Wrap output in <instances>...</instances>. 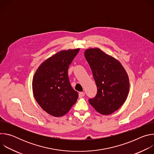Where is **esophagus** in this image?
I'll use <instances>...</instances> for the list:
<instances>
[{
    "label": "esophagus",
    "mask_w": 154,
    "mask_h": 154,
    "mask_svg": "<svg viewBox=\"0 0 154 154\" xmlns=\"http://www.w3.org/2000/svg\"><path fill=\"white\" fill-rule=\"evenodd\" d=\"M84 96H85V93H84L83 92H80V93H79V97H80V98H81V97H83Z\"/></svg>",
    "instance_id": "34e87169"
}]
</instances>
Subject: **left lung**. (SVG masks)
<instances>
[{"instance_id":"left-lung-1","label":"left lung","mask_w":154,"mask_h":154,"mask_svg":"<svg viewBox=\"0 0 154 154\" xmlns=\"http://www.w3.org/2000/svg\"><path fill=\"white\" fill-rule=\"evenodd\" d=\"M85 57L90 64L96 83V96L90 103L102 115H109L125 101L129 91V80L122 64L99 49H89Z\"/></svg>"}]
</instances>
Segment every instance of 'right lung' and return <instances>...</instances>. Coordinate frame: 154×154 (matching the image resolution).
I'll list each match as a JSON object with an SVG mask.
<instances>
[{
  "label": "right lung",
  "instance_id": "right-lung-1",
  "mask_svg": "<svg viewBox=\"0 0 154 154\" xmlns=\"http://www.w3.org/2000/svg\"><path fill=\"white\" fill-rule=\"evenodd\" d=\"M79 49L62 51L44 61L32 82L34 97L39 106L55 117L66 114L79 94L71 85L68 70Z\"/></svg>",
  "mask_w": 154,
  "mask_h": 154
}]
</instances>
